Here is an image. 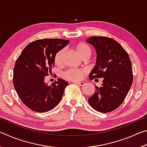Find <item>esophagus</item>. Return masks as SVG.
<instances>
[{
    "instance_id": "obj_1",
    "label": "esophagus",
    "mask_w": 147,
    "mask_h": 147,
    "mask_svg": "<svg viewBox=\"0 0 147 147\" xmlns=\"http://www.w3.org/2000/svg\"><path fill=\"white\" fill-rule=\"evenodd\" d=\"M74 84H76V85H78L80 86H83L85 85V82H74Z\"/></svg>"
}]
</instances>
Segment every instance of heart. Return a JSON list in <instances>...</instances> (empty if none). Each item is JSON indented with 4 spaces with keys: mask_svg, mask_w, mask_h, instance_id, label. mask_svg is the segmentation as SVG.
<instances>
[{
    "mask_svg": "<svg viewBox=\"0 0 147 147\" xmlns=\"http://www.w3.org/2000/svg\"><path fill=\"white\" fill-rule=\"evenodd\" d=\"M76 53L80 58L84 56H90L92 53V50L90 46L83 42H80L76 44L74 47ZM63 53V50H60L54 56V63L56 65H59L61 64V59L62 54ZM84 71L82 69H69L63 73V76L65 78L71 81H77L82 78Z\"/></svg>",
    "mask_w": 147,
    "mask_h": 147,
    "instance_id": "obj_1",
    "label": "heart"
}]
</instances>
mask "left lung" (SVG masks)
<instances>
[{
	"instance_id": "left-lung-1",
	"label": "left lung",
	"mask_w": 147,
	"mask_h": 147,
	"mask_svg": "<svg viewBox=\"0 0 147 147\" xmlns=\"http://www.w3.org/2000/svg\"><path fill=\"white\" fill-rule=\"evenodd\" d=\"M96 52V61L89 78H103L100 87L95 86L94 93L88 102L96 111L108 113L123 103L133 82L131 63L129 56L117 41L104 36L87 39Z\"/></svg>"
}]
</instances>
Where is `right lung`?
I'll list each match as a JSON object with an SVG mask.
<instances>
[{
    "instance_id": "right-lung-1",
    "label": "right lung",
    "mask_w": 147,
    "mask_h": 147,
    "mask_svg": "<svg viewBox=\"0 0 147 147\" xmlns=\"http://www.w3.org/2000/svg\"><path fill=\"white\" fill-rule=\"evenodd\" d=\"M69 42L61 39H38L29 43L16 60L14 88L21 101L32 110L46 112L60 102L69 83L58 78V81L48 86L45 77L52 74L54 56Z\"/></svg>"
}]
</instances>
